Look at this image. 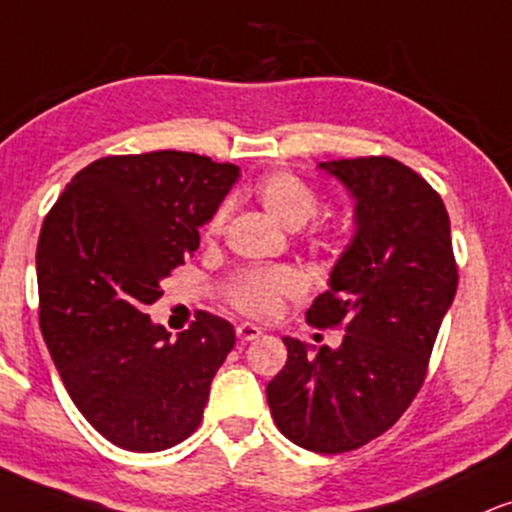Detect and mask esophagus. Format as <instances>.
I'll return each mask as SVG.
<instances>
[{
  "label": "esophagus",
  "instance_id": "esophagus-1",
  "mask_svg": "<svg viewBox=\"0 0 512 512\" xmlns=\"http://www.w3.org/2000/svg\"><path fill=\"white\" fill-rule=\"evenodd\" d=\"M236 334H238L240 341H255V338L262 336V329H260V326H255V324L243 322V324L236 326Z\"/></svg>",
  "mask_w": 512,
  "mask_h": 512
}]
</instances>
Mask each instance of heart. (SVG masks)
Returning a JSON list of instances; mask_svg holds the SVG:
<instances>
[{"label": "heart", "mask_w": 512, "mask_h": 512, "mask_svg": "<svg viewBox=\"0 0 512 512\" xmlns=\"http://www.w3.org/2000/svg\"><path fill=\"white\" fill-rule=\"evenodd\" d=\"M257 205L283 229H300L319 212V195L291 171L267 174L252 188ZM229 219V205H221L207 221V236H219ZM305 293V281L295 269H245L224 286L231 307L255 319H274L286 305Z\"/></svg>", "instance_id": "1"}]
</instances>
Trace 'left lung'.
Instances as JSON below:
<instances>
[{
	"instance_id": "1",
	"label": "left lung",
	"mask_w": 512,
	"mask_h": 512,
	"mask_svg": "<svg viewBox=\"0 0 512 512\" xmlns=\"http://www.w3.org/2000/svg\"><path fill=\"white\" fill-rule=\"evenodd\" d=\"M319 169L355 197V236L305 319L346 336L317 353L283 338L288 360L267 384V403L295 446L334 455L391 429L422 389L458 267L441 195L410 166L357 157Z\"/></svg>"
}]
</instances>
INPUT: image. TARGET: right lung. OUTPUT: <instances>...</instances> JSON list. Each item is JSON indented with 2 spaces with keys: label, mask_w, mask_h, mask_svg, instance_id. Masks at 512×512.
I'll return each instance as SVG.
<instances>
[{
  "label": "right lung",
  "mask_w": 512,
  "mask_h": 512,
  "mask_svg": "<svg viewBox=\"0 0 512 512\" xmlns=\"http://www.w3.org/2000/svg\"><path fill=\"white\" fill-rule=\"evenodd\" d=\"M236 164L159 150L102 157L66 183L38 240L40 329L76 408L135 453L200 427L209 386L236 343L226 319L195 312L171 338L147 305L200 248Z\"/></svg>",
  "instance_id": "1"
}]
</instances>
